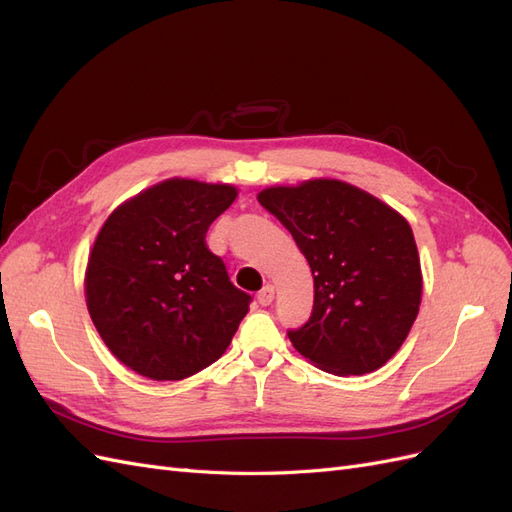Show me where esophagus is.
Wrapping results in <instances>:
<instances>
[{
  "label": "esophagus",
  "mask_w": 512,
  "mask_h": 512,
  "mask_svg": "<svg viewBox=\"0 0 512 512\" xmlns=\"http://www.w3.org/2000/svg\"><path fill=\"white\" fill-rule=\"evenodd\" d=\"M258 303L262 305V307H267V305H271L273 303V299H275V288L271 286V284H267L265 288H262L260 292H258Z\"/></svg>",
  "instance_id": "34e87169"
}]
</instances>
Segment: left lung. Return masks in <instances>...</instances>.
Returning <instances> with one entry per match:
<instances>
[{
	"mask_svg": "<svg viewBox=\"0 0 512 512\" xmlns=\"http://www.w3.org/2000/svg\"><path fill=\"white\" fill-rule=\"evenodd\" d=\"M258 203L288 228L314 275L312 316L288 331L297 352L337 376H363L393 359L423 294L404 215L339 179L275 185Z\"/></svg>",
	"mask_w": 512,
	"mask_h": 512,
	"instance_id": "obj_1",
	"label": "left lung"
}]
</instances>
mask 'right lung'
Returning <instances> with one entry per match:
<instances>
[{"mask_svg": "<svg viewBox=\"0 0 512 512\" xmlns=\"http://www.w3.org/2000/svg\"><path fill=\"white\" fill-rule=\"evenodd\" d=\"M228 183L173 177L121 203L85 269V301L106 348L136 374L183 380L226 352L250 309L209 252L211 222L235 203Z\"/></svg>", "mask_w": 512, "mask_h": 512, "instance_id": "add662e5", "label": "right lung"}]
</instances>
